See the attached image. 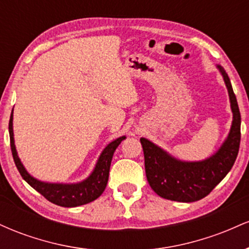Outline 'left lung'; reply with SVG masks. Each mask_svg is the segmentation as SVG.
Listing matches in <instances>:
<instances>
[{
  "instance_id": "1",
  "label": "left lung",
  "mask_w": 249,
  "mask_h": 249,
  "mask_svg": "<svg viewBox=\"0 0 249 249\" xmlns=\"http://www.w3.org/2000/svg\"><path fill=\"white\" fill-rule=\"evenodd\" d=\"M216 68L227 88L233 121L227 138L215 153L204 160H180L148 139L141 138L147 181L161 198L179 202L205 198L227 176L238 157L241 116L230 77L221 65L218 64Z\"/></svg>"
}]
</instances>
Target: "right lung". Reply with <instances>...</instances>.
<instances>
[{
  "label": "right lung",
  "instance_id": "add662e5",
  "mask_svg": "<svg viewBox=\"0 0 249 249\" xmlns=\"http://www.w3.org/2000/svg\"><path fill=\"white\" fill-rule=\"evenodd\" d=\"M13 112L10 115L9 121V136H10V147L13 152L14 161H15L17 170L21 173L28 184L34 190L41 193L45 199L49 200L53 204L58 205L62 207H77L81 205L89 204V202L96 200L98 196H102L107 187L108 180V172H110L111 160H112L113 153L119 144L124 141L126 137L122 136L115 139L105 146L102 151L98 160H97L95 168L87 179L82 180L79 182L73 184H63V182H47L34 178L31 174L25 170L22 164L21 159L17 154L15 139H14V128H13Z\"/></svg>",
  "mask_w": 249,
  "mask_h": 249
}]
</instances>
